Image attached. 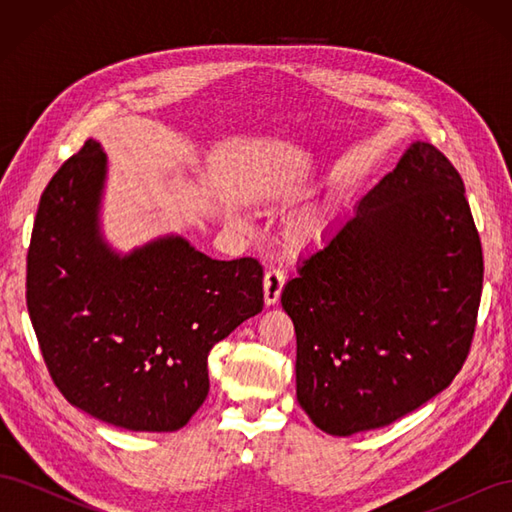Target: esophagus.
<instances>
[{"instance_id":"34e87169","label":"esophagus","mask_w":512,"mask_h":512,"mask_svg":"<svg viewBox=\"0 0 512 512\" xmlns=\"http://www.w3.org/2000/svg\"><path fill=\"white\" fill-rule=\"evenodd\" d=\"M284 284H286V277L280 269H269L265 273V303L269 307L280 301Z\"/></svg>"}]
</instances>
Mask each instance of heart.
Returning a JSON list of instances; mask_svg holds the SVG:
<instances>
[{
    "label": "heart",
    "instance_id": "heart-1",
    "mask_svg": "<svg viewBox=\"0 0 512 512\" xmlns=\"http://www.w3.org/2000/svg\"><path fill=\"white\" fill-rule=\"evenodd\" d=\"M307 232H309V230H307L305 226H299V230H297V235H299V237H307Z\"/></svg>",
    "mask_w": 512,
    "mask_h": 512
}]
</instances>
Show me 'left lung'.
Instances as JSON below:
<instances>
[{"label": "left lung", "mask_w": 512, "mask_h": 512, "mask_svg": "<svg viewBox=\"0 0 512 512\" xmlns=\"http://www.w3.org/2000/svg\"><path fill=\"white\" fill-rule=\"evenodd\" d=\"M480 290L463 181L416 141L282 290L305 414L346 438L427 404L466 361Z\"/></svg>", "instance_id": "1"}]
</instances>
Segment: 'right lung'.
Listing matches in <instances>:
<instances>
[{
	"instance_id": "obj_1",
	"label": "right lung",
	"mask_w": 512,
	"mask_h": 512,
	"mask_svg": "<svg viewBox=\"0 0 512 512\" xmlns=\"http://www.w3.org/2000/svg\"><path fill=\"white\" fill-rule=\"evenodd\" d=\"M106 153L94 138L42 192L27 252V309L72 406L130 431H177L209 393L207 356L262 312L254 258L213 260L166 235L130 254L106 243Z\"/></svg>"
}]
</instances>
